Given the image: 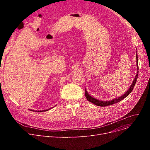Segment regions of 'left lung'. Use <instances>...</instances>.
Instances as JSON below:
<instances>
[{"mask_svg":"<svg viewBox=\"0 0 150 150\" xmlns=\"http://www.w3.org/2000/svg\"><path fill=\"white\" fill-rule=\"evenodd\" d=\"M136 62H137V74L134 78V79L129 89L127 91V92L125 93L123 95H122L121 97H119L118 98H114L111 101H100L99 100H97L95 98H93L92 97H91L89 94L87 92V91L85 89V96L86 98H87V100H88V101L91 102V103H93L94 105H96L97 106H109V105H114L115 103H118V102H119L120 101H122V100H123L125 98L127 97L129 94L132 92L133 88H134V86L135 84L136 83L137 79V76H138V72H139V67H138V57H137V51L136 52Z\"/></svg>","mask_w":150,"mask_h":150,"instance_id":"left-lung-1","label":"left lung"}]
</instances>
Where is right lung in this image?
Here are the masks:
<instances>
[{
	"instance_id": "right-lung-1",
	"label": "right lung",
	"mask_w": 150,
	"mask_h": 150,
	"mask_svg": "<svg viewBox=\"0 0 150 150\" xmlns=\"http://www.w3.org/2000/svg\"><path fill=\"white\" fill-rule=\"evenodd\" d=\"M50 109H52V108H49V109H45V110H42V111H34V110H31V111H35V112H45V111H48V110H50Z\"/></svg>"
}]
</instances>
